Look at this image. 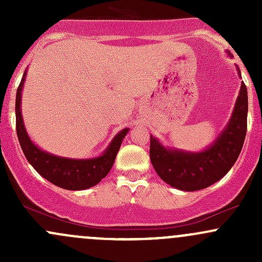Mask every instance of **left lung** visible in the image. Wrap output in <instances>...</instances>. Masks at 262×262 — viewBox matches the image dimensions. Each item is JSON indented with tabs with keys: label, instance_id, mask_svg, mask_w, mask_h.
<instances>
[{
	"label": "left lung",
	"instance_id": "8db88e82",
	"mask_svg": "<svg viewBox=\"0 0 262 262\" xmlns=\"http://www.w3.org/2000/svg\"><path fill=\"white\" fill-rule=\"evenodd\" d=\"M228 55H231L228 53ZM241 76L239 68H237ZM247 89L242 82L233 113L215 141L200 152L165 147L150 134L149 157L153 168L163 181L184 191L205 189L221 180L241 153L247 132Z\"/></svg>",
	"mask_w": 262,
	"mask_h": 262
}]
</instances>
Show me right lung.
I'll list each match as a JSON object with an SVG mask.
<instances>
[{"label":"right lung","instance_id":"add662e5","mask_svg":"<svg viewBox=\"0 0 262 262\" xmlns=\"http://www.w3.org/2000/svg\"><path fill=\"white\" fill-rule=\"evenodd\" d=\"M26 71L24 72L17 87L15 113H16L17 138L26 160L35 168L36 172L62 189L83 190L99 184L112 170L116 155L120 149L121 142L128 134L129 129L125 128L119 132L104 153L94 158L78 160V158L60 157L46 152L31 141L24 125L23 114H21V92H23Z\"/></svg>","mask_w":262,"mask_h":262}]
</instances>
